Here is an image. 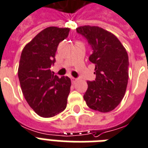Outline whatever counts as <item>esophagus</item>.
<instances>
[{
  "instance_id": "34e87169",
  "label": "esophagus",
  "mask_w": 148,
  "mask_h": 148,
  "mask_svg": "<svg viewBox=\"0 0 148 148\" xmlns=\"http://www.w3.org/2000/svg\"><path fill=\"white\" fill-rule=\"evenodd\" d=\"M71 79H72V82L73 84H75L76 82H77V79H75V78H71Z\"/></svg>"
}]
</instances>
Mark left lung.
<instances>
[{
    "instance_id": "1",
    "label": "left lung",
    "mask_w": 148,
    "mask_h": 148,
    "mask_svg": "<svg viewBox=\"0 0 148 148\" xmlns=\"http://www.w3.org/2000/svg\"><path fill=\"white\" fill-rule=\"evenodd\" d=\"M76 30L92 47L89 61L95 66V80L87 81L84 100L91 109L111 112L120 104L127 88L129 66L127 51L114 34L101 27L81 26Z\"/></svg>"
}]
</instances>
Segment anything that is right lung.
<instances>
[{"label": "right lung", "instance_id": "add662e5", "mask_svg": "<svg viewBox=\"0 0 148 148\" xmlns=\"http://www.w3.org/2000/svg\"><path fill=\"white\" fill-rule=\"evenodd\" d=\"M69 28L49 27L42 29L23 48L19 62L18 78L26 101L36 114L51 118L63 112L70 92L71 80L54 75L50 67L61 41Z\"/></svg>", "mask_w": 148, "mask_h": 148}]
</instances>
